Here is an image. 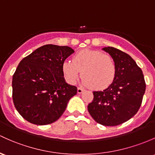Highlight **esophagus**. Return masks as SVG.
Masks as SVG:
<instances>
[{"label":"esophagus","mask_w":155,"mask_h":155,"mask_svg":"<svg viewBox=\"0 0 155 155\" xmlns=\"http://www.w3.org/2000/svg\"><path fill=\"white\" fill-rule=\"evenodd\" d=\"M84 91V89H83L81 87H78V94H81V93H82Z\"/></svg>","instance_id":"34e87169"}]
</instances>
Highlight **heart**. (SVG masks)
<instances>
[{
	"mask_svg": "<svg viewBox=\"0 0 155 155\" xmlns=\"http://www.w3.org/2000/svg\"><path fill=\"white\" fill-rule=\"evenodd\" d=\"M81 71L84 86L103 90L114 81L116 66L114 60L102 51L83 49L72 56V61H66L62 64L64 77L70 85L77 83Z\"/></svg>",
	"mask_w": 155,
	"mask_h": 155,
	"instance_id": "obj_1",
	"label": "heart"
}]
</instances>
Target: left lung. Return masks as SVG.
Returning <instances> with one entry per match:
<instances>
[{
  "label": "left lung",
  "instance_id": "8db88e82",
  "mask_svg": "<svg viewBox=\"0 0 155 155\" xmlns=\"http://www.w3.org/2000/svg\"><path fill=\"white\" fill-rule=\"evenodd\" d=\"M103 49L114 60L115 78L105 90L93 91L88 111L98 124L114 126L129 120L139 110L146 82L142 70L131 56L111 46Z\"/></svg>",
  "mask_w": 155,
  "mask_h": 155
}]
</instances>
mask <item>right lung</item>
Here are the masks:
<instances>
[{"mask_svg": "<svg viewBox=\"0 0 155 155\" xmlns=\"http://www.w3.org/2000/svg\"><path fill=\"white\" fill-rule=\"evenodd\" d=\"M74 51L66 46L44 45L18 64L12 77V100L26 120L50 124L66 110L78 89L66 83L62 64Z\"/></svg>", "mask_w": 155, "mask_h": 155, "instance_id": "add662e5", "label": "right lung"}]
</instances>
